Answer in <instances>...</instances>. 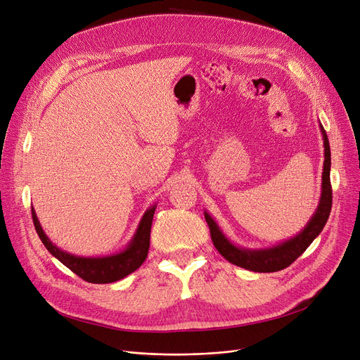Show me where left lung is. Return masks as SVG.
I'll return each mask as SVG.
<instances>
[{
    "mask_svg": "<svg viewBox=\"0 0 360 360\" xmlns=\"http://www.w3.org/2000/svg\"><path fill=\"white\" fill-rule=\"evenodd\" d=\"M321 131L324 136V150H326V160H324V172H323V194H321V201L315 214L307 224V228L302 231L297 236L283 242L277 247L269 250H259V251H250L236 248L228 239L223 236L220 229L214 220L209 216L204 214L207 224L210 228L212 240L214 243L216 250L228 259L229 262L239 266L242 269H247L251 271L258 273H273L280 271L283 269L289 267L290 264L297 259L305 250L312 243V240L324 229V226L328 220L331 204H333V190L330 182V167H331V151L330 143L326 134V129L321 125Z\"/></svg>",
    "mask_w": 360,
    "mask_h": 360,
    "instance_id": "8db88e82",
    "label": "left lung"
}]
</instances>
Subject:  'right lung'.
Masks as SVG:
<instances>
[{"label":"right lung","mask_w":360,"mask_h":360,"mask_svg":"<svg viewBox=\"0 0 360 360\" xmlns=\"http://www.w3.org/2000/svg\"><path fill=\"white\" fill-rule=\"evenodd\" d=\"M155 210L156 207H151V209L146 212L134 239H132V242L128 245V248L124 252L110 255V257H103V258L75 257L61 251L48 239V236L41 228L39 220H37L33 209H32V219H33L37 236L41 238L45 248L55 258H58L65 267H68L72 273L77 274L84 281L102 285V283H113L124 278L132 271H136L144 262L148 252V247H150V231H151V221H153Z\"/></svg>","instance_id":"1"}]
</instances>
